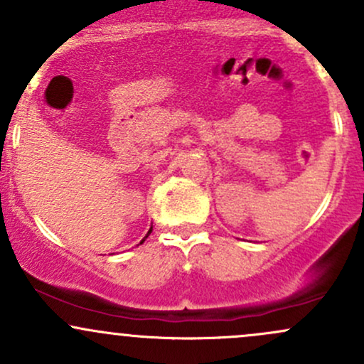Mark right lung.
<instances>
[{"label": "right lung", "mask_w": 364, "mask_h": 364, "mask_svg": "<svg viewBox=\"0 0 364 364\" xmlns=\"http://www.w3.org/2000/svg\"><path fill=\"white\" fill-rule=\"evenodd\" d=\"M151 230H152V225H151V229H149V232H147V236H149V234H151ZM146 236V237H147ZM146 237H144V240L142 241H140V243H144V241H146Z\"/></svg>", "instance_id": "right-lung-1"}]
</instances>
